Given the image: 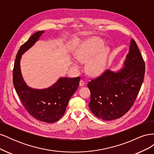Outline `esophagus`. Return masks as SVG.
Wrapping results in <instances>:
<instances>
[{
  "label": "esophagus",
  "mask_w": 154,
  "mask_h": 154,
  "mask_svg": "<svg viewBox=\"0 0 154 154\" xmlns=\"http://www.w3.org/2000/svg\"><path fill=\"white\" fill-rule=\"evenodd\" d=\"M84 84H85V82L83 81V80H81L80 81V86H83V85H84Z\"/></svg>",
  "instance_id": "34e87169"
}]
</instances>
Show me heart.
Wrapping results in <instances>:
<instances>
[{
    "label": "heart",
    "instance_id": "b5f03b06",
    "mask_svg": "<svg viewBox=\"0 0 154 154\" xmlns=\"http://www.w3.org/2000/svg\"><path fill=\"white\" fill-rule=\"evenodd\" d=\"M104 43L98 38H92L86 41L76 51V57L79 62L86 63L87 72L92 76L98 75L105 67L109 50L103 48ZM74 66L80 67L78 61H73Z\"/></svg>",
    "mask_w": 154,
    "mask_h": 154
}]
</instances>
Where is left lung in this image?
Instances as JSON below:
<instances>
[{
  "label": "left lung",
  "instance_id": "left-lung-1",
  "mask_svg": "<svg viewBox=\"0 0 154 154\" xmlns=\"http://www.w3.org/2000/svg\"><path fill=\"white\" fill-rule=\"evenodd\" d=\"M124 66L117 72L107 69L88 83L91 91L88 106L100 119L110 121L122 117L131 109L140 91L145 64L133 38Z\"/></svg>",
  "mask_w": 154,
  "mask_h": 154
}]
</instances>
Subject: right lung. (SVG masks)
I'll return each instance as SVG.
<instances>
[{
	"instance_id": "right-lung-1",
	"label": "right lung",
	"mask_w": 154,
	"mask_h": 154,
	"mask_svg": "<svg viewBox=\"0 0 154 154\" xmlns=\"http://www.w3.org/2000/svg\"><path fill=\"white\" fill-rule=\"evenodd\" d=\"M44 31L32 35L21 45L16 56L13 71V82L22 105L32 117L40 122L53 123L63 116L70 98L77 90L80 77L61 78L52 87L33 89L27 86L22 77L20 61L22 54L38 40Z\"/></svg>"
}]
</instances>
